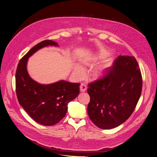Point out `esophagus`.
Wrapping results in <instances>:
<instances>
[{
	"instance_id": "34e87169",
	"label": "esophagus",
	"mask_w": 157,
	"mask_h": 157,
	"mask_svg": "<svg viewBox=\"0 0 157 157\" xmlns=\"http://www.w3.org/2000/svg\"><path fill=\"white\" fill-rule=\"evenodd\" d=\"M87 90V86L85 84L81 83L80 85V91L81 92H85Z\"/></svg>"
}]
</instances>
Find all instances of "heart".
Segmentation results:
<instances>
[{
  "label": "heart",
  "mask_w": 157,
  "mask_h": 157,
  "mask_svg": "<svg viewBox=\"0 0 157 157\" xmlns=\"http://www.w3.org/2000/svg\"><path fill=\"white\" fill-rule=\"evenodd\" d=\"M108 53L109 52L106 50H101L93 56H91L89 57H86V58H84L82 60V63L86 66L93 64L94 63L98 62L99 60L104 58L108 55ZM109 63V61H107L96 67V68L91 73V78L94 79H99V78H103L106 75ZM74 71L75 75L78 77L81 78L84 76V68L79 64H76L75 65Z\"/></svg>",
  "instance_id": "obj_1"
}]
</instances>
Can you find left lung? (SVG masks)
Returning <instances> with one entry per match:
<instances>
[{
	"instance_id": "1",
	"label": "left lung",
	"mask_w": 157,
	"mask_h": 157,
	"mask_svg": "<svg viewBox=\"0 0 157 157\" xmlns=\"http://www.w3.org/2000/svg\"><path fill=\"white\" fill-rule=\"evenodd\" d=\"M142 88V75L136 59L120 55L103 78L89 84V118L102 129L119 126L135 109Z\"/></svg>"
}]
</instances>
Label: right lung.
<instances>
[{"mask_svg": "<svg viewBox=\"0 0 157 157\" xmlns=\"http://www.w3.org/2000/svg\"><path fill=\"white\" fill-rule=\"evenodd\" d=\"M48 46L59 45L52 40H44L20 59L15 74V82L16 93L21 106L37 123L51 126L65 116L68 103L79 95L80 84L60 80L43 84L30 76L27 68L29 58L38 50Z\"/></svg>", "mask_w": 157, "mask_h": 157, "instance_id": "add662e5", "label": "right lung"}]
</instances>
